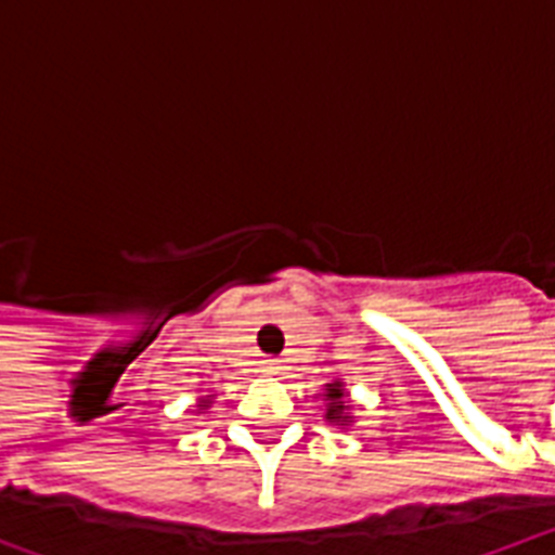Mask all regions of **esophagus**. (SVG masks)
<instances>
[{
    "label": "esophagus",
    "mask_w": 555,
    "mask_h": 555,
    "mask_svg": "<svg viewBox=\"0 0 555 555\" xmlns=\"http://www.w3.org/2000/svg\"><path fill=\"white\" fill-rule=\"evenodd\" d=\"M279 369H282V365H279V360H264V371H270V374H279Z\"/></svg>",
    "instance_id": "obj_1"
}]
</instances>
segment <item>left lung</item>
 <instances>
[{"instance_id":"obj_1","label":"left lung","mask_w":555,"mask_h":555,"mask_svg":"<svg viewBox=\"0 0 555 555\" xmlns=\"http://www.w3.org/2000/svg\"><path fill=\"white\" fill-rule=\"evenodd\" d=\"M325 421L334 423V426H348L351 423V409H348V395L343 383H328L325 386Z\"/></svg>"}]
</instances>
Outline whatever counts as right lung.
Masks as SVG:
<instances>
[{"mask_svg":"<svg viewBox=\"0 0 555 555\" xmlns=\"http://www.w3.org/2000/svg\"><path fill=\"white\" fill-rule=\"evenodd\" d=\"M209 403V397H204V400H201V405H207Z\"/></svg>","mask_w":555,"mask_h":555,"instance_id":"1","label":"right lung"}]
</instances>
